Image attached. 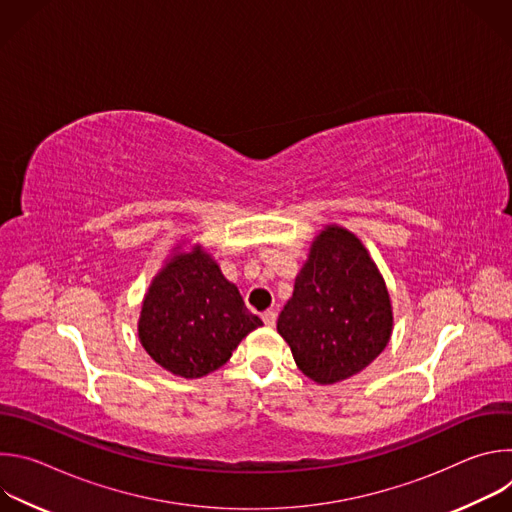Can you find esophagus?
<instances>
[{"label":"esophagus","instance_id":"34e87169","mask_svg":"<svg viewBox=\"0 0 512 512\" xmlns=\"http://www.w3.org/2000/svg\"><path fill=\"white\" fill-rule=\"evenodd\" d=\"M263 324L267 326V328H273L275 326V322H277V312H273V310H267V312H263Z\"/></svg>","mask_w":512,"mask_h":512}]
</instances>
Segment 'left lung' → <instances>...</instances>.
<instances>
[{
    "mask_svg": "<svg viewBox=\"0 0 512 512\" xmlns=\"http://www.w3.org/2000/svg\"><path fill=\"white\" fill-rule=\"evenodd\" d=\"M277 332L318 385L358 375L385 350L393 334L389 289L354 233L326 225L314 237Z\"/></svg>",
    "mask_w": 512,
    "mask_h": 512,
    "instance_id": "obj_1",
    "label": "left lung"
}]
</instances>
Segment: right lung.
<instances>
[{"instance_id":"add662e5","label":"right lung","mask_w":512,"mask_h":512,"mask_svg":"<svg viewBox=\"0 0 512 512\" xmlns=\"http://www.w3.org/2000/svg\"><path fill=\"white\" fill-rule=\"evenodd\" d=\"M263 326L202 245H176L145 291L141 346L168 373L200 379L221 369L239 342Z\"/></svg>"}]
</instances>
